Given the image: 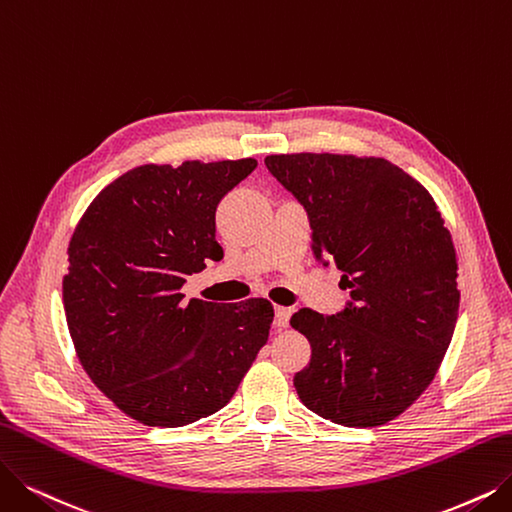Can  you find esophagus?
Instances as JSON below:
<instances>
[{"mask_svg": "<svg viewBox=\"0 0 512 512\" xmlns=\"http://www.w3.org/2000/svg\"><path fill=\"white\" fill-rule=\"evenodd\" d=\"M290 315L292 311L288 306H275V327L277 330H283V327L290 325Z\"/></svg>", "mask_w": 512, "mask_h": 512, "instance_id": "1", "label": "esophagus"}]
</instances>
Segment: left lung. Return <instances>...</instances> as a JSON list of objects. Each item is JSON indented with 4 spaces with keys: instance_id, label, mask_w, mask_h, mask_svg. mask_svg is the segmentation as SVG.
Returning a JSON list of instances; mask_svg holds the SVG:
<instances>
[{
    "instance_id": "obj_1",
    "label": "left lung",
    "mask_w": 512,
    "mask_h": 512,
    "mask_svg": "<svg viewBox=\"0 0 512 512\" xmlns=\"http://www.w3.org/2000/svg\"><path fill=\"white\" fill-rule=\"evenodd\" d=\"M264 163L309 214L317 262L336 264L351 292L336 315H292L313 349L294 376L298 397L334 424H386L426 391L452 342V235L431 193L386 159L300 153Z\"/></svg>"
}]
</instances>
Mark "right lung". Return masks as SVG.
Wrapping results in <instances>:
<instances>
[{
    "mask_svg": "<svg viewBox=\"0 0 512 512\" xmlns=\"http://www.w3.org/2000/svg\"><path fill=\"white\" fill-rule=\"evenodd\" d=\"M258 161L140 166L90 203L69 243L63 302L90 380L147 426L222 410L269 340L273 306L185 300L187 275L222 260L220 199Z\"/></svg>",
    "mask_w": 512,
    "mask_h": 512,
    "instance_id": "1",
    "label": "right lung"
}]
</instances>
